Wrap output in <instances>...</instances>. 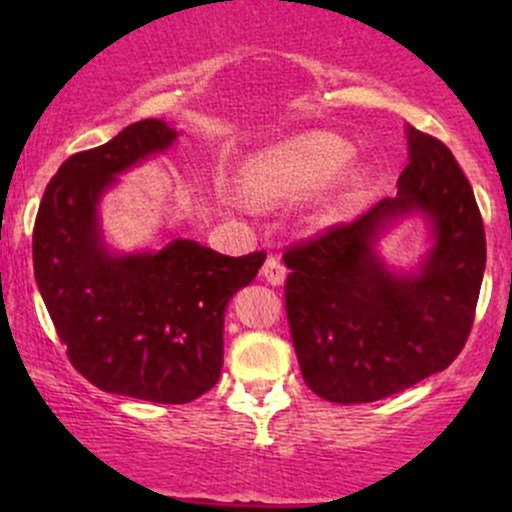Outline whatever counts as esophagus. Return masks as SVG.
Segmentation results:
<instances>
[{
    "mask_svg": "<svg viewBox=\"0 0 512 512\" xmlns=\"http://www.w3.org/2000/svg\"><path fill=\"white\" fill-rule=\"evenodd\" d=\"M262 276L272 286H281V284H284V279H286V267H284V264H281L279 257L269 255L267 260H264V264H262Z\"/></svg>",
    "mask_w": 512,
    "mask_h": 512,
    "instance_id": "obj_1",
    "label": "esophagus"
}]
</instances>
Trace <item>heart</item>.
I'll return each instance as SVG.
<instances>
[{"label":"heart","instance_id":"1","mask_svg":"<svg viewBox=\"0 0 512 512\" xmlns=\"http://www.w3.org/2000/svg\"><path fill=\"white\" fill-rule=\"evenodd\" d=\"M351 156L344 139L327 132L303 134L284 144L269 146L243 163L238 185L243 197L252 204H284L325 185ZM363 187L361 170L339 175L315 199V221L327 223L344 214L346 204Z\"/></svg>","mask_w":512,"mask_h":512}]
</instances>
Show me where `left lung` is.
Segmentation results:
<instances>
[{"label":"left lung","mask_w":512,"mask_h":512,"mask_svg":"<svg viewBox=\"0 0 512 512\" xmlns=\"http://www.w3.org/2000/svg\"><path fill=\"white\" fill-rule=\"evenodd\" d=\"M397 195L284 252L286 315L305 385L337 404L385 399L445 370L472 332L486 236L472 185L440 139L407 127ZM419 210L434 248L395 275L374 252L392 220Z\"/></svg>","instance_id":"1"}]
</instances>
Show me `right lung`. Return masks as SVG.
<instances>
[{
    "instance_id": "1",
    "label": "right lung",
    "mask_w": 512,
    "mask_h": 512,
    "mask_svg": "<svg viewBox=\"0 0 512 512\" xmlns=\"http://www.w3.org/2000/svg\"><path fill=\"white\" fill-rule=\"evenodd\" d=\"M175 137L151 117L69 156L45 187L33 228L35 284L72 366L103 392L156 404H187L216 385L226 305L267 257H228L182 238L158 252H108L98 199L115 175Z\"/></svg>"
}]
</instances>
